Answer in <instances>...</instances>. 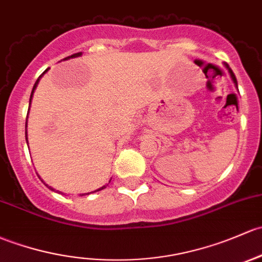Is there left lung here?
Instances as JSON below:
<instances>
[{
	"label": "left lung",
	"instance_id": "obj_1",
	"mask_svg": "<svg viewBox=\"0 0 262 262\" xmlns=\"http://www.w3.org/2000/svg\"><path fill=\"white\" fill-rule=\"evenodd\" d=\"M226 66H227V65H226ZM227 68H228V66H227ZM228 71H230L231 76H232V80H233V82H235V84H236V86H237V80H236V76H235V74L232 73V70H231L230 68H228Z\"/></svg>",
	"mask_w": 262,
	"mask_h": 262
}]
</instances>
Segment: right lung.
<instances>
[{"label": "right lung", "mask_w": 262, "mask_h": 262, "mask_svg": "<svg viewBox=\"0 0 262 262\" xmlns=\"http://www.w3.org/2000/svg\"><path fill=\"white\" fill-rule=\"evenodd\" d=\"M81 55V52H78V54H74V55H71V56H69V57H65V60L66 59H70V57H76V56H80ZM46 71L48 70H45L43 71V74L46 73ZM41 78V76H40ZM40 78L37 79L36 80V82H35V85H34V88H32V92H31V96H30V104H31V99H32V94H34V92H35V89H36V86H37V84H38V80H40ZM26 126H27V122H26ZM25 136H26V139H27V130H25ZM49 188H51V187H49ZM103 188H105V186L104 187H101V188H99V189H96V191H100V189H103ZM52 189V188H51ZM95 191V192H96ZM86 194H89V193H86Z\"/></svg>", "instance_id": "right-lung-1"}]
</instances>
